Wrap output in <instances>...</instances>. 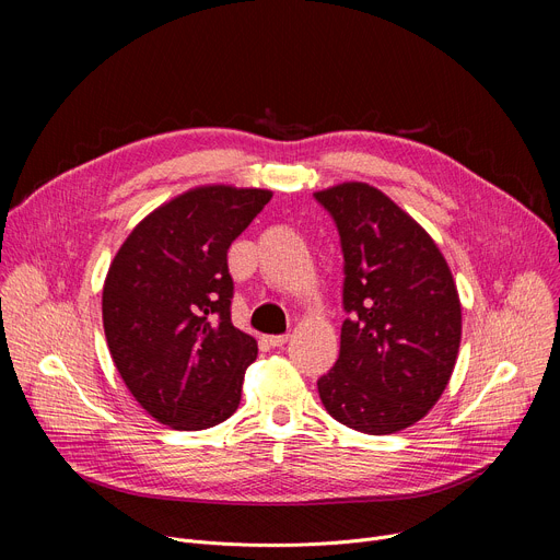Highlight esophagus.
I'll return each instance as SVG.
<instances>
[{"instance_id":"34e87169","label":"esophagus","mask_w":560,"mask_h":560,"mask_svg":"<svg viewBox=\"0 0 560 560\" xmlns=\"http://www.w3.org/2000/svg\"><path fill=\"white\" fill-rule=\"evenodd\" d=\"M288 340H290L288 334L285 336H268V338H265V342H268L270 347H283Z\"/></svg>"}]
</instances>
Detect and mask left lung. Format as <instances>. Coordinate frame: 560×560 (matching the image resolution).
<instances>
[{
    "label": "left lung",
    "instance_id": "1",
    "mask_svg": "<svg viewBox=\"0 0 560 560\" xmlns=\"http://www.w3.org/2000/svg\"><path fill=\"white\" fill-rule=\"evenodd\" d=\"M345 254L340 357L317 381L340 424L370 435L420 422L443 397L463 313L450 265L431 235L386 192L345 182L317 190Z\"/></svg>",
    "mask_w": 560,
    "mask_h": 560
}]
</instances>
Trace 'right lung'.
Listing matches in <instances>:
<instances>
[{
  "label": "right lung",
  "mask_w": 560,
  "mask_h": 560,
  "mask_svg": "<svg viewBox=\"0 0 560 560\" xmlns=\"http://www.w3.org/2000/svg\"><path fill=\"white\" fill-rule=\"evenodd\" d=\"M272 190L197 186L161 203L110 260L102 319L110 359L156 422L201 431L241 404L256 340L231 325L226 249Z\"/></svg>",
  "instance_id": "1"
}]
</instances>
